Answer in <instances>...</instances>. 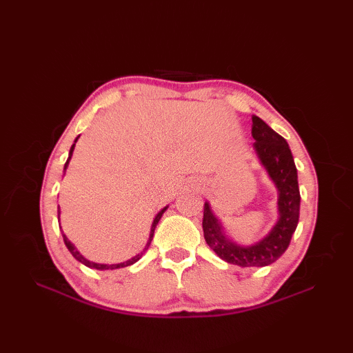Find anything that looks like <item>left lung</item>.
Wrapping results in <instances>:
<instances>
[{
    "label": "left lung",
    "instance_id": "8db88e82",
    "mask_svg": "<svg viewBox=\"0 0 353 353\" xmlns=\"http://www.w3.org/2000/svg\"><path fill=\"white\" fill-rule=\"evenodd\" d=\"M253 150L277 190V221L259 241L243 245L230 239L209 201L205 203L203 234L208 245L229 264L239 267H265L279 259L288 249L301 212L297 168L291 150L279 133L256 115L252 117Z\"/></svg>",
    "mask_w": 353,
    "mask_h": 353
}]
</instances>
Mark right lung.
Masks as SVG:
<instances>
[{"label": "right lung", "mask_w": 353, "mask_h": 353, "mask_svg": "<svg viewBox=\"0 0 353 353\" xmlns=\"http://www.w3.org/2000/svg\"><path fill=\"white\" fill-rule=\"evenodd\" d=\"M80 138V134L79 137L76 138V141H74V144L71 145V148H70V154H68V159H66V163H65V167H63V172L66 171V168H68V163H70V161H71V156H72V152H74V147H76V142H77V139ZM167 208L168 206H165L163 209H161L159 212L156 214V216H154V220H153V224H152V229H150V236H148V241H147V244H145V247H144V250H142L141 253H138L137 256H133V258H130V259H127V261H124V262H119V264H99V262H94V261H89V259H86L83 254H81L79 250H77V247L74 245L70 239H68V236H66L63 232H62V236H63V241H65V245L68 247V250L71 252V254L74 258H76L79 262H81V264L83 265H86V267H89V268H95V270H117V268H123V267H129V265H132V264H134V262H138L139 259H141V256L142 254L145 253V250L148 249V245H150V243H152V239H153V235H154V229H156V226H157V223H159V220H161V216H162V214L167 211ZM61 215V208H57V216ZM61 230H62V228H61Z\"/></svg>", "instance_id": "add662e5"}]
</instances>
